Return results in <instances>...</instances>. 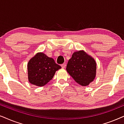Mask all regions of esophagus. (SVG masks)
<instances>
[{
  "mask_svg": "<svg viewBox=\"0 0 124 124\" xmlns=\"http://www.w3.org/2000/svg\"><path fill=\"white\" fill-rule=\"evenodd\" d=\"M66 66V63H64L61 65V67H62V68H65Z\"/></svg>",
  "mask_w": 124,
  "mask_h": 124,
  "instance_id": "1",
  "label": "esophagus"
}]
</instances>
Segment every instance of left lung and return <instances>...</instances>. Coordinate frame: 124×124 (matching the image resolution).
<instances>
[{"label": "left lung", "mask_w": 124, "mask_h": 124, "mask_svg": "<svg viewBox=\"0 0 124 124\" xmlns=\"http://www.w3.org/2000/svg\"><path fill=\"white\" fill-rule=\"evenodd\" d=\"M66 70L76 82L85 86L95 78L96 63L84 51H78L72 54L67 63Z\"/></svg>", "instance_id": "obj_1"}]
</instances>
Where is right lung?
<instances>
[{
    "label": "right lung",
    "mask_w": 124,
    "mask_h": 124,
    "mask_svg": "<svg viewBox=\"0 0 124 124\" xmlns=\"http://www.w3.org/2000/svg\"><path fill=\"white\" fill-rule=\"evenodd\" d=\"M61 67L52 58L39 53L28 63L29 81L37 86H43L52 79L56 71Z\"/></svg>",
    "instance_id": "obj_1"
}]
</instances>
